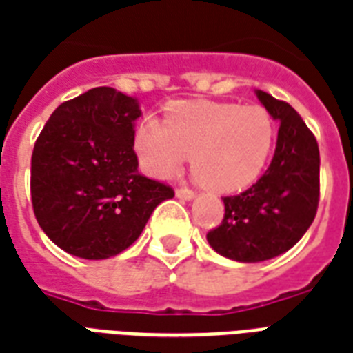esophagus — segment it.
Returning <instances> with one entry per match:
<instances>
[{
    "label": "esophagus",
    "mask_w": 353,
    "mask_h": 353,
    "mask_svg": "<svg viewBox=\"0 0 353 353\" xmlns=\"http://www.w3.org/2000/svg\"><path fill=\"white\" fill-rule=\"evenodd\" d=\"M176 198L183 199V201H190V199H194V192L188 188H177Z\"/></svg>",
    "instance_id": "esophagus-1"
}]
</instances>
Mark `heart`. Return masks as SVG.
I'll use <instances>...</instances> for the list:
<instances>
[{
    "instance_id": "obj_1",
    "label": "heart",
    "mask_w": 353,
    "mask_h": 353,
    "mask_svg": "<svg viewBox=\"0 0 353 353\" xmlns=\"http://www.w3.org/2000/svg\"><path fill=\"white\" fill-rule=\"evenodd\" d=\"M274 143V122L263 108L234 102H177L165 122L141 121L133 137L139 163L150 176H174L192 155L196 179L220 194L256 181Z\"/></svg>"
}]
</instances>
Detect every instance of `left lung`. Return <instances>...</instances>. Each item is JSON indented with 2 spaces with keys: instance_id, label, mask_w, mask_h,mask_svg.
<instances>
[{
  "instance_id": "1",
  "label": "left lung",
  "mask_w": 353,
  "mask_h": 353,
  "mask_svg": "<svg viewBox=\"0 0 353 353\" xmlns=\"http://www.w3.org/2000/svg\"><path fill=\"white\" fill-rule=\"evenodd\" d=\"M254 93L273 121L280 122L273 161L251 188L223 198V221L207 234L218 254L241 263L290 251L310 229L319 205L321 157L313 133L288 102L265 91Z\"/></svg>"
}]
</instances>
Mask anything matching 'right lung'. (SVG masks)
<instances>
[{
  "instance_id": "add662e5",
  "label": "right lung",
  "mask_w": 353,
  "mask_h": 353,
  "mask_svg": "<svg viewBox=\"0 0 353 353\" xmlns=\"http://www.w3.org/2000/svg\"><path fill=\"white\" fill-rule=\"evenodd\" d=\"M135 97L93 88L52 112L34 144L30 196L41 231L85 260L115 256L143 232L154 209L174 198L139 174L133 152Z\"/></svg>"
}]
</instances>
